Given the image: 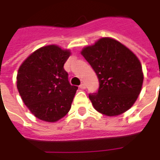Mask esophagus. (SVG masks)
Returning <instances> with one entry per match:
<instances>
[{"mask_svg":"<svg viewBox=\"0 0 160 160\" xmlns=\"http://www.w3.org/2000/svg\"><path fill=\"white\" fill-rule=\"evenodd\" d=\"M79 87L81 88V89H85L86 88V85H85V83H81L80 85H79Z\"/></svg>","mask_w":160,"mask_h":160,"instance_id":"obj_1","label":"esophagus"}]
</instances>
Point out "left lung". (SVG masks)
<instances>
[{"label":"left lung","mask_w":160,"mask_h":160,"mask_svg":"<svg viewBox=\"0 0 160 160\" xmlns=\"http://www.w3.org/2000/svg\"><path fill=\"white\" fill-rule=\"evenodd\" d=\"M81 53L100 83L98 92L89 94L94 108L108 117L128 110L138 98L143 82L138 58L121 42L108 37L83 48Z\"/></svg>","instance_id":"left-lung-1"}]
</instances>
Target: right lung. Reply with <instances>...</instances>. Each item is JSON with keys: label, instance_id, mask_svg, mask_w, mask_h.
Listing matches in <instances>:
<instances>
[{"label": "right lung", "instance_id": "obj_1", "mask_svg": "<svg viewBox=\"0 0 160 160\" xmlns=\"http://www.w3.org/2000/svg\"><path fill=\"white\" fill-rule=\"evenodd\" d=\"M70 52L57 45L42 47L18 68L17 87L24 103L37 118L56 122L69 111L78 89L71 85L64 64Z\"/></svg>", "mask_w": 160, "mask_h": 160}]
</instances>
